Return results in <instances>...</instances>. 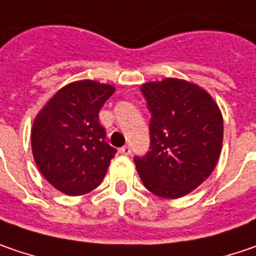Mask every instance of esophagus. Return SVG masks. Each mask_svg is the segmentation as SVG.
<instances>
[{
    "label": "esophagus",
    "mask_w": 256,
    "mask_h": 256,
    "mask_svg": "<svg viewBox=\"0 0 256 256\" xmlns=\"http://www.w3.org/2000/svg\"><path fill=\"white\" fill-rule=\"evenodd\" d=\"M120 154L128 156V155L132 154V148H130V146H123V148H120Z\"/></svg>",
    "instance_id": "34e87169"
}]
</instances>
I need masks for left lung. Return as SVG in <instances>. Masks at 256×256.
Listing matches in <instances>:
<instances>
[{
  "mask_svg": "<svg viewBox=\"0 0 256 256\" xmlns=\"http://www.w3.org/2000/svg\"><path fill=\"white\" fill-rule=\"evenodd\" d=\"M150 112V150L134 156L136 170L150 192L182 197L204 182L218 165L223 117L212 96L176 78L143 84Z\"/></svg>",
  "mask_w": 256,
  "mask_h": 256,
  "instance_id": "obj_1",
  "label": "left lung"
}]
</instances>
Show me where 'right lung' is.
<instances>
[{
	"mask_svg": "<svg viewBox=\"0 0 256 256\" xmlns=\"http://www.w3.org/2000/svg\"><path fill=\"white\" fill-rule=\"evenodd\" d=\"M116 91L91 80L60 88L38 112L32 128V150L38 171L68 196L97 188L116 149L106 142L98 113Z\"/></svg>",
	"mask_w": 256,
	"mask_h": 256,
	"instance_id": "1",
	"label": "right lung"
}]
</instances>
